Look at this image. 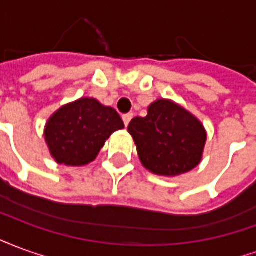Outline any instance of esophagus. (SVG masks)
Segmentation results:
<instances>
[{
	"mask_svg": "<svg viewBox=\"0 0 256 256\" xmlns=\"http://www.w3.org/2000/svg\"><path fill=\"white\" fill-rule=\"evenodd\" d=\"M132 118H133V114H126V115H123L122 119H123V122H124V126H128V123H130Z\"/></svg>",
	"mask_w": 256,
	"mask_h": 256,
	"instance_id": "esophagus-1",
	"label": "esophagus"
}]
</instances>
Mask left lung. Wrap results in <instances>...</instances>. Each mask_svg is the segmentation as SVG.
Instances as JSON below:
<instances>
[{
    "label": "left lung",
    "instance_id": "left-lung-1",
    "mask_svg": "<svg viewBox=\"0 0 256 256\" xmlns=\"http://www.w3.org/2000/svg\"><path fill=\"white\" fill-rule=\"evenodd\" d=\"M128 133L137 145L140 160L158 176H180L202 160L206 130L192 114L167 100H158L145 118H134Z\"/></svg>",
    "mask_w": 256,
    "mask_h": 256
}]
</instances>
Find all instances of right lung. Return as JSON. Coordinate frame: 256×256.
<instances>
[{"instance_id": "obj_1", "label": "right lung", "mask_w": 256, "mask_h": 256, "mask_svg": "<svg viewBox=\"0 0 256 256\" xmlns=\"http://www.w3.org/2000/svg\"><path fill=\"white\" fill-rule=\"evenodd\" d=\"M124 128L114 108L94 98L64 106L46 123L45 140L54 160L66 166H84L96 159L114 132Z\"/></svg>"}]
</instances>
